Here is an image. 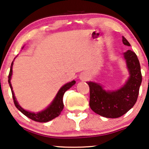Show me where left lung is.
<instances>
[{
	"instance_id": "obj_1",
	"label": "left lung",
	"mask_w": 149,
	"mask_h": 149,
	"mask_svg": "<svg viewBox=\"0 0 149 149\" xmlns=\"http://www.w3.org/2000/svg\"><path fill=\"white\" fill-rule=\"evenodd\" d=\"M124 45L130 46L128 40L122 37ZM130 77L121 88L106 92L99 84L87 82L89 87V106L95 113L106 118H118L126 114L137 100L142 77L137 55L128 50L123 53Z\"/></svg>"
}]
</instances>
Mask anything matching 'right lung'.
<instances>
[{"label":"right lung","instance_id":"right-lung-1","mask_svg":"<svg viewBox=\"0 0 149 149\" xmlns=\"http://www.w3.org/2000/svg\"><path fill=\"white\" fill-rule=\"evenodd\" d=\"M12 66H13V62H12L11 67H10V73H9L8 76V82L9 85H10V88H11L12 94V98H13L14 105L19 110L20 112L26 115L27 117L30 118V119L33 120V121H37V122H42V123H45L48 122V121H51V120L55 119V117L58 116L60 115L61 112L64 108V104H63V96L64 93L68 89H70V87H71L73 85H75L76 81L73 80V81L68 82V83L65 84L64 86H62L61 87L59 92H57V94L54 98L53 102L51 103V105L48 106L47 108L45 109L44 110L42 111V112H30L28 111L25 110L24 109L22 108L19 104L18 103V102L16 99L15 96H14V94L13 90H12V87L11 85V82H10V80H11V77L12 75Z\"/></svg>","mask_w":149,"mask_h":149}]
</instances>
